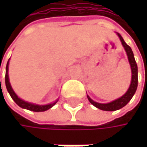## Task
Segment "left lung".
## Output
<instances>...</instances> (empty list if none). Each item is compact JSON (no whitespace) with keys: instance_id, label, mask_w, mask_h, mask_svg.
Returning <instances> with one entry per match:
<instances>
[{"instance_id":"obj_1","label":"left lung","mask_w":147,"mask_h":147,"mask_svg":"<svg viewBox=\"0 0 147 147\" xmlns=\"http://www.w3.org/2000/svg\"><path fill=\"white\" fill-rule=\"evenodd\" d=\"M118 36L122 42V44L123 46L128 58H129V61L131 66V71H132V79H131V83L130 86L128 89V91L126 92L125 94H123L121 98L112 101V102L108 103V104H100V103H97L94 101L93 100H91L89 98V96H88V99L89 100V102L91 103L93 105H94L95 107L102 110V111H117L119 110L121 108H123V106H125L130 101V100L132 99L134 96L136 89H137V86H138V67H137V64L135 62L134 57V53H133L132 49L129 45L126 44V42L123 41V37L121 36L120 34H118Z\"/></svg>"}]
</instances>
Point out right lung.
<instances>
[{
    "instance_id": "1",
    "label": "right lung",
    "mask_w": 147,
    "mask_h": 147,
    "mask_svg": "<svg viewBox=\"0 0 147 147\" xmlns=\"http://www.w3.org/2000/svg\"><path fill=\"white\" fill-rule=\"evenodd\" d=\"M1 80V79H0ZM5 82H6V87H7V89L10 94V96L12 97V99L14 100V102L20 107L24 108V109H27V110H30V111H45L48 109H50L51 107H53L58 100H56L54 103H52V104H49V105H35V104H31V103L26 102L21 99H19L17 94L14 93V91L13 90L12 87H11V84L9 82V77H8V62L7 64V67H6V76H5Z\"/></svg>"
}]
</instances>
